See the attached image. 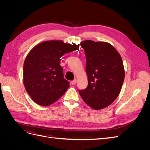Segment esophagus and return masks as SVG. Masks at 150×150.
<instances>
[{"instance_id": "esophagus-1", "label": "esophagus", "mask_w": 150, "mask_h": 150, "mask_svg": "<svg viewBox=\"0 0 150 150\" xmlns=\"http://www.w3.org/2000/svg\"><path fill=\"white\" fill-rule=\"evenodd\" d=\"M76 83H77V80L76 79H74L73 81H71V84L72 85H75L76 84Z\"/></svg>"}]
</instances>
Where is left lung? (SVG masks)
<instances>
[{
  "label": "left lung",
  "mask_w": 150,
  "mask_h": 150,
  "mask_svg": "<svg viewBox=\"0 0 150 150\" xmlns=\"http://www.w3.org/2000/svg\"><path fill=\"white\" fill-rule=\"evenodd\" d=\"M80 45L85 51L88 84L79 93L89 106L101 110L120 93L125 76L123 62L117 50L108 42L86 40Z\"/></svg>",
  "instance_id": "left-lung-1"
}]
</instances>
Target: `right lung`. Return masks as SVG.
Returning a JSON list of instances; mask_svg holds the SVG:
<instances>
[{
    "label": "right lung",
    "instance_id": "right-lung-1",
    "mask_svg": "<svg viewBox=\"0 0 150 150\" xmlns=\"http://www.w3.org/2000/svg\"><path fill=\"white\" fill-rule=\"evenodd\" d=\"M79 45L64 43L62 40H47L31 49L23 67V82L33 100L47 106L57 101L69 87L64 78L61 57L78 49Z\"/></svg>",
    "mask_w": 150,
    "mask_h": 150
}]
</instances>
